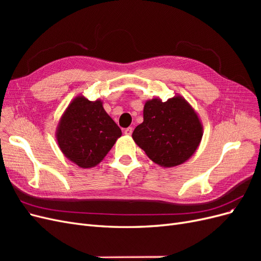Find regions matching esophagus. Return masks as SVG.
<instances>
[{
	"label": "esophagus",
	"instance_id": "obj_1",
	"mask_svg": "<svg viewBox=\"0 0 261 261\" xmlns=\"http://www.w3.org/2000/svg\"><path fill=\"white\" fill-rule=\"evenodd\" d=\"M132 133H133L132 127H127V128H125V130H124V134H125V135H127V136H130Z\"/></svg>",
	"mask_w": 261,
	"mask_h": 261
}]
</instances>
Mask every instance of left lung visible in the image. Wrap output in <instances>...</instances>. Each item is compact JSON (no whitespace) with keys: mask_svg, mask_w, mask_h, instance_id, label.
I'll return each instance as SVG.
<instances>
[{"mask_svg":"<svg viewBox=\"0 0 261 261\" xmlns=\"http://www.w3.org/2000/svg\"><path fill=\"white\" fill-rule=\"evenodd\" d=\"M203 134L200 118L184 97L175 94L163 102L146 101L144 122L133 132V139L154 163L173 168L186 162L198 148Z\"/></svg>","mask_w":261,"mask_h":261,"instance_id":"1","label":"left lung"}]
</instances>
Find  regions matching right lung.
<instances>
[{
  "label": "right lung",
  "mask_w": 261,
  "mask_h": 261,
  "mask_svg": "<svg viewBox=\"0 0 261 261\" xmlns=\"http://www.w3.org/2000/svg\"><path fill=\"white\" fill-rule=\"evenodd\" d=\"M100 99L80 94L62 114L57 127L58 145L69 161L80 168L96 167L122 136V130L103 109Z\"/></svg>",
  "instance_id": "1"
}]
</instances>
